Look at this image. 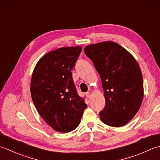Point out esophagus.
<instances>
[{
    "instance_id": "esophagus-1",
    "label": "esophagus",
    "mask_w": 160,
    "mask_h": 160,
    "mask_svg": "<svg viewBox=\"0 0 160 160\" xmlns=\"http://www.w3.org/2000/svg\"><path fill=\"white\" fill-rule=\"evenodd\" d=\"M86 97H88V98L90 99V97H91V93H90V92H87L86 93Z\"/></svg>"
}]
</instances>
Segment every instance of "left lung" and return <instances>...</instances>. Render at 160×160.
I'll return each instance as SVG.
<instances>
[{
  "label": "left lung",
  "mask_w": 160,
  "mask_h": 160,
  "mask_svg": "<svg viewBox=\"0 0 160 160\" xmlns=\"http://www.w3.org/2000/svg\"><path fill=\"white\" fill-rule=\"evenodd\" d=\"M84 52L102 80L106 106L99 112L101 120L113 127L127 124L138 112L144 98V82L138 62L112 41L89 45Z\"/></svg>",
  "instance_id": "8db88e82"
}]
</instances>
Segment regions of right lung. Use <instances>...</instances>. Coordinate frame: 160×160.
Returning <instances> with one entry per match:
<instances>
[{
  "label": "right lung",
  "instance_id": "add662e5",
  "mask_svg": "<svg viewBox=\"0 0 160 160\" xmlns=\"http://www.w3.org/2000/svg\"><path fill=\"white\" fill-rule=\"evenodd\" d=\"M81 50L76 46L51 51L39 59L32 73V101L45 122L58 132L75 129L87 107L77 92L71 72Z\"/></svg>",
  "mask_w": 160,
  "mask_h": 160
}]
</instances>
